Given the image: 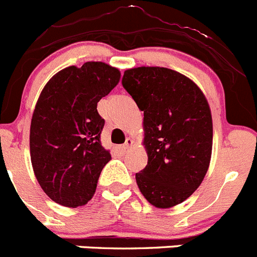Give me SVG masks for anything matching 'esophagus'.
Segmentation results:
<instances>
[{"label":"esophagus","instance_id":"1","mask_svg":"<svg viewBox=\"0 0 257 257\" xmlns=\"http://www.w3.org/2000/svg\"><path fill=\"white\" fill-rule=\"evenodd\" d=\"M132 145H133V140H131V138H126L125 143H124L123 146H120V147H119L120 152H126Z\"/></svg>","mask_w":257,"mask_h":257}]
</instances>
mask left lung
<instances>
[{
    "instance_id": "left-lung-1",
    "label": "left lung",
    "mask_w": 257,
    "mask_h": 257,
    "mask_svg": "<svg viewBox=\"0 0 257 257\" xmlns=\"http://www.w3.org/2000/svg\"><path fill=\"white\" fill-rule=\"evenodd\" d=\"M121 84L143 111L149 161L136 174L138 188L154 206H175L200 187L209 169V103L195 83L172 69H129Z\"/></svg>"
}]
</instances>
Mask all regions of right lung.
Segmentation results:
<instances>
[{"label":"right lung","instance_id":"obj_1","mask_svg":"<svg viewBox=\"0 0 257 257\" xmlns=\"http://www.w3.org/2000/svg\"><path fill=\"white\" fill-rule=\"evenodd\" d=\"M105 62L69 66L45 85L31 124V159L46 195L62 206L85 205L111 155L101 146L97 102L119 83Z\"/></svg>","mask_w":257,"mask_h":257}]
</instances>
